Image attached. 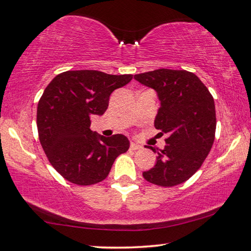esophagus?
Instances as JSON below:
<instances>
[{
  "label": "esophagus",
  "mask_w": 251,
  "mask_h": 251,
  "mask_svg": "<svg viewBox=\"0 0 251 251\" xmlns=\"http://www.w3.org/2000/svg\"><path fill=\"white\" fill-rule=\"evenodd\" d=\"M130 149H131V150H138V149H141V146H140V145L134 144V142H131V144H130Z\"/></svg>",
  "instance_id": "obj_1"
}]
</instances>
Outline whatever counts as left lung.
<instances>
[{"mask_svg": "<svg viewBox=\"0 0 251 251\" xmlns=\"http://www.w3.org/2000/svg\"><path fill=\"white\" fill-rule=\"evenodd\" d=\"M134 79L157 92L160 107L155 128L168 134L165 148L157 151L156 165L142 173L144 178L163 187L186 182L213 145L217 126L213 96L187 71L160 68L134 75Z\"/></svg>", "mask_w": 251, "mask_h": 251, "instance_id": "obj_1", "label": "left lung"}]
</instances>
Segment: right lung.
<instances>
[{
    "instance_id": "obj_1",
    "label": "right lung",
    "mask_w": 251,
    "mask_h": 251,
    "mask_svg": "<svg viewBox=\"0 0 251 251\" xmlns=\"http://www.w3.org/2000/svg\"><path fill=\"white\" fill-rule=\"evenodd\" d=\"M132 75L68 71L57 75L39 100L37 126L49 163L68 182L93 185L105 179L115 158L129 149L123 134L103 137L90 129L92 115H102L111 93Z\"/></svg>"
}]
</instances>
